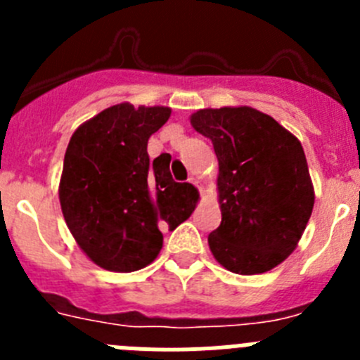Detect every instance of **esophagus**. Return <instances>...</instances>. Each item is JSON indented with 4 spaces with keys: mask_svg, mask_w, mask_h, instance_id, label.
<instances>
[{
    "mask_svg": "<svg viewBox=\"0 0 360 360\" xmlns=\"http://www.w3.org/2000/svg\"><path fill=\"white\" fill-rule=\"evenodd\" d=\"M189 182H191V184H195V186H196V187H198V189H200V191H203V184H202V182H200L198 178H195V176H191V178H189Z\"/></svg>",
    "mask_w": 360,
    "mask_h": 360,
    "instance_id": "esophagus-1",
    "label": "esophagus"
}]
</instances>
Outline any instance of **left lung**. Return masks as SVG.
I'll return each instance as SVG.
<instances>
[{
    "label": "left lung",
    "mask_w": 360,
    "mask_h": 360,
    "mask_svg": "<svg viewBox=\"0 0 360 360\" xmlns=\"http://www.w3.org/2000/svg\"><path fill=\"white\" fill-rule=\"evenodd\" d=\"M191 126L218 158L221 224L209 234L216 262L263 274L294 252L314 209V186L297 136L250 106L205 108Z\"/></svg>",
    "instance_id": "obj_1"
}]
</instances>
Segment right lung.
Returning <instances> with one entry per match:
<instances>
[{"label": "right lung", "instance_id": "add662e5", "mask_svg": "<svg viewBox=\"0 0 360 360\" xmlns=\"http://www.w3.org/2000/svg\"><path fill=\"white\" fill-rule=\"evenodd\" d=\"M171 108L120 103L81 124L68 142L59 202L72 236L95 265L111 272L148 266L162 249L160 229L186 221L198 191L174 182L169 158L149 164V136Z\"/></svg>", "mask_w": 360, "mask_h": 360}]
</instances>
